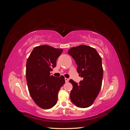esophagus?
<instances>
[{"label":"esophagus","instance_id":"obj_1","mask_svg":"<svg viewBox=\"0 0 130 130\" xmlns=\"http://www.w3.org/2000/svg\"><path fill=\"white\" fill-rule=\"evenodd\" d=\"M64 79H65V81L66 82H68L69 81V78H66V77H65L64 78Z\"/></svg>","mask_w":130,"mask_h":130}]
</instances>
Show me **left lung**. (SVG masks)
<instances>
[{
    "label": "left lung",
    "instance_id": "8db88e82",
    "mask_svg": "<svg viewBox=\"0 0 130 130\" xmlns=\"http://www.w3.org/2000/svg\"><path fill=\"white\" fill-rule=\"evenodd\" d=\"M68 53L77 65V73L84 78L79 84L72 79L69 80L73 85L70 100L78 107H88L101 89L103 77L101 57L95 49L86 45L72 47Z\"/></svg>",
    "mask_w": 130,
    "mask_h": 130
}]
</instances>
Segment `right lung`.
<instances>
[{
    "mask_svg": "<svg viewBox=\"0 0 130 130\" xmlns=\"http://www.w3.org/2000/svg\"><path fill=\"white\" fill-rule=\"evenodd\" d=\"M48 45L35 47L26 64V78L29 92L38 106L49 109L56 105L58 93L65 83L64 77H55L50 71L55 67L56 60L62 53Z\"/></svg>",
    "mask_w": 130,
    "mask_h": 130,
    "instance_id": "obj_1",
    "label": "right lung"
}]
</instances>
